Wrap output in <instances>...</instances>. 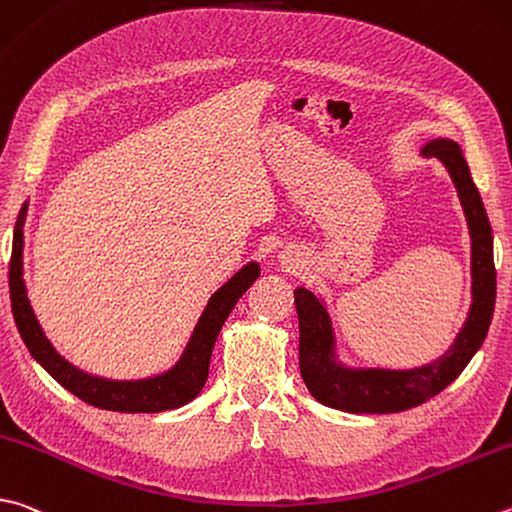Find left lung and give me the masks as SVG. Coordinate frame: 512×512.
Returning a JSON list of instances; mask_svg holds the SVG:
<instances>
[{
    "mask_svg": "<svg viewBox=\"0 0 512 512\" xmlns=\"http://www.w3.org/2000/svg\"><path fill=\"white\" fill-rule=\"evenodd\" d=\"M423 156L439 159L450 172L459 192L463 215L468 221L472 241V304L461 331L441 358L414 369H353L342 365L336 353L327 306L304 286L295 288V309L300 320V371L304 385L315 401L333 410L351 414H394L430 401L443 392L486 340L495 311L497 273L492 262V228L463 159L461 147L450 138H436L427 143Z\"/></svg>",
    "mask_w": 512,
    "mask_h": 512,
    "instance_id": "1",
    "label": "left lung"
}]
</instances>
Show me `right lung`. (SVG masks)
Returning a JSON list of instances; mask_svg holds the SVG:
<instances>
[{
	"label": "right lung",
	"mask_w": 512,
	"mask_h": 512,
	"mask_svg": "<svg viewBox=\"0 0 512 512\" xmlns=\"http://www.w3.org/2000/svg\"><path fill=\"white\" fill-rule=\"evenodd\" d=\"M29 203H24L13 230V250L11 266H8V288H11V306L17 331L24 340L26 349L58 383L69 389L73 396L100 410L125 412V414H154L176 407L188 405L199 396V392L208 380L210 356L215 349V342L221 327H224L230 311L235 309L239 297L248 291V286L259 277V264L250 262L239 273L210 297L206 309L194 327L192 336L185 345L181 358L176 360L172 369L163 371L159 376L141 378V380H109L100 376H91L87 371L73 367L69 360H64L51 340L44 336V331L37 322L31 309L29 297L24 286V219Z\"/></svg>",
	"instance_id": "right-lung-1"
}]
</instances>
